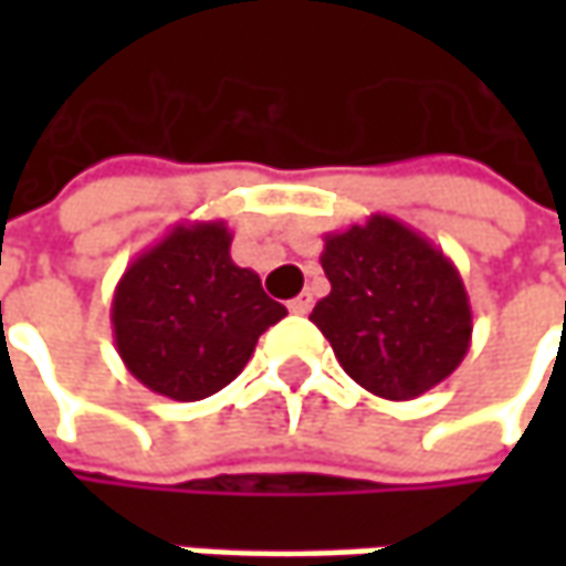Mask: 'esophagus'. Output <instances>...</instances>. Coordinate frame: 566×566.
Returning a JSON list of instances; mask_svg holds the SVG:
<instances>
[{"label":"esophagus","instance_id":"obj_1","mask_svg":"<svg viewBox=\"0 0 566 566\" xmlns=\"http://www.w3.org/2000/svg\"><path fill=\"white\" fill-rule=\"evenodd\" d=\"M290 312H293V315H308V312H312V293L295 295L293 302H290Z\"/></svg>","mask_w":566,"mask_h":566}]
</instances>
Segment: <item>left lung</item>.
<instances>
[{"mask_svg": "<svg viewBox=\"0 0 566 566\" xmlns=\"http://www.w3.org/2000/svg\"><path fill=\"white\" fill-rule=\"evenodd\" d=\"M331 293L312 312L349 378L384 400H416L467 359L472 308L457 264L387 213L324 235Z\"/></svg>", "mask_w": 566, "mask_h": 566, "instance_id": "left-lung-1", "label": "left lung"}]
</instances>
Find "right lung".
<instances>
[{
    "instance_id": "add662e5",
    "label": "right lung",
    "mask_w": 566,
    "mask_h": 566,
    "mask_svg": "<svg viewBox=\"0 0 566 566\" xmlns=\"http://www.w3.org/2000/svg\"><path fill=\"white\" fill-rule=\"evenodd\" d=\"M223 220L176 223L122 273L113 337L147 390L179 402L223 390L249 365L258 337L286 317L261 276L229 254Z\"/></svg>"
}]
</instances>
